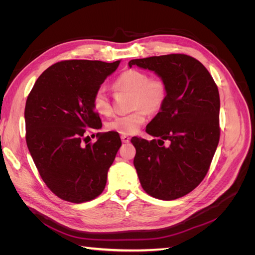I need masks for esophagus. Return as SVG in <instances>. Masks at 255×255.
Here are the masks:
<instances>
[{"mask_svg": "<svg viewBox=\"0 0 255 255\" xmlns=\"http://www.w3.org/2000/svg\"><path fill=\"white\" fill-rule=\"evenodd\" d=\"M121 140H122V142L128 143V142H129L130 138L128 135H121Z\"/></svg>", "mask_w": 255, "mask_h": 255, "instance_id": "obj_1", "label": "esophagus"}]
</instances>
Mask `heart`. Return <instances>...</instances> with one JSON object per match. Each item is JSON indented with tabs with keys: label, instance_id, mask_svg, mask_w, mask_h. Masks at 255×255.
Segmentation results:
<instances>
[{
	"label": "heart",
	"instance_id": "heart-1",
	"mask_svg": "<svg viewBox=\"0 0 255 255\" xmlns=\"http://www.w3.org/2000/svg\"><path fill=\"white\" fill-rule=\"evenodd\" d=\"M117 91L132 92L130 106L134 110L127 115L117 116L106 123V128L121 135H132L140 129L146 119V112L157 113L163 109L168 98V86L160 78L149 75L137 69H128L118 75L114 82ZM92 106L103 116L112 113V103L107 90L100 86L92 96Z\"/></svg>",
	"mask_w": 255,
	"mask_h": 255
}]
</instances>
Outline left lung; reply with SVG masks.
Returning a JSON list of instances; mask_svg holds the SVG:
<instances>
[{"label":"left lung","instance_id":"obj_1","mask_svg":"<svg viewBox=\"0 0 255 255\" xmlns=\"http://www.w3.org/2000/svg\"><path fill=\"white\" fill-rule=\"evenodd\" d=\"M128 66L154 71L168 86L164 107L145 128L159 139H130L141 186L160 200L184 197L203 181L219 142L217 85L199 60L185 54L133 59Z\"/></svg>","mask_w":255,"mask_h":255}]
</instances>
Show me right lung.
I'll return each mask as SVG.
<instances>
[{"instance_id":"obj_1","label":"right lung","mask_w":255,"mask_h":255,"mask_svg":"<svg viewBox=\"0 0 255 255\" xmlns=\"http://www.w3.org/2000/svg\"><path fill=\"white\" fill-rule=\"evenodd\" d=\"M119 64L59 61L42 72L27 97V148L45 185L65 201H91L105 188L121 139L116 132L98 134L94 143L86 139L102 127L92 96Z\"/></svg>"}]
</instances>
